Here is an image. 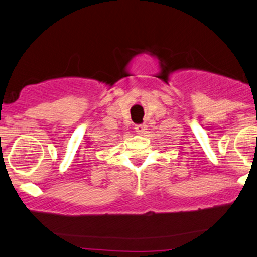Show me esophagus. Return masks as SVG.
Returning <instances> with one entry per match:
<instances>
[{"label":"esophagus","mask_w":257,"mask_h":257,"mask_svg":"<svg viewBox=\"0 0 257 257\" xmlns=\"http://www.w3.org/2000/svg\"><path fill=\"white\" fill-rule=\"evenodd\" d=\"M147 129H148V125H147L146 123L135 125V132L138 133V134H145V133L147 132Z\"/></svg>","instance_id":"esophagus-1"}]
</instances>
